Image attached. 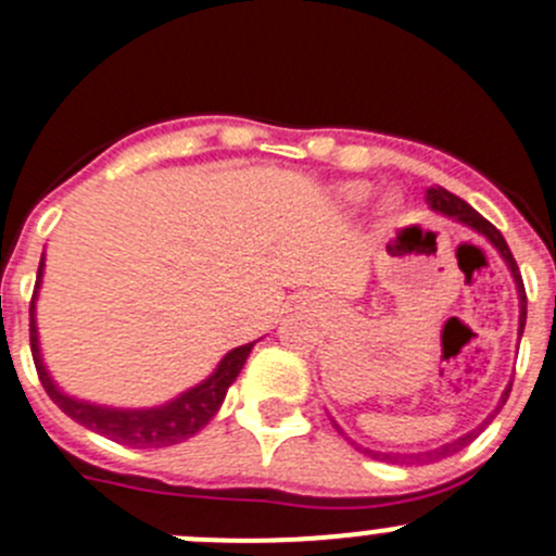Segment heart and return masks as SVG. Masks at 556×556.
I'll return each instance as SVG.
<instances>
[{
	"label": "heart",
	"instance_id": "1",
	"mask_svg": "<svg viewBox=\"0 0 556 556\" xmlns=\"http://www.w3.org/2000/svg\"><path fill=\"white\" fill-rule=\"evenodd\" d=\"M368 195H371V188L363 182H352L344 188V199L352 201V204H361V201H366Z\"/></svg>",
	"mask_w": 556,
	"mask_h": 556
}]
</instances>
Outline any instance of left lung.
Returning a JSON list of instances; mask_svg holds the SVG:
<instances>
[{
	"instance_id": "obj_1",
	"label": "left lung",
	"mask_w": 556,
	"mask_h": 556,
	"mask_svg": "<svg viewBox=\"0 0 556 556\" xmlns=\"http://www.w3.org/2000/svg\"><path fill=\"white\" fill-rule=\"evenodd\" d=\"M428 204L433 206L435 212H444V215H450V217H454V220L465 223V226H470V228H473V231H479L481 237L490 239V242L497 247V252H501V255L506 257V263H508V268H511L514 279H517V290H519V304H521V314H519V336H521V330H525V319H527V293H525V282H521L519 266H517V261H514V255H511V250H508V244H506V239H503V233L497 231V228L492 226V223L486 220V217H481L479 212L473 210V206L465 204V201L459 199V195L450 193V190H446V188H428ZM508 392H511V384H508L506 392H503L501 406L508 401ZM501 406H497V412H501ZM497 412H495V414H497ZM495 414H492V417H495ZM492 417H490V419H492ZM490 419H486L484 425H490ZM484 425H481L479 430H470V433L463 435V439H457V441H452V444L441 446V450L428 452V457H446V454L459 452L465 444H470V441H473L476 435H479L481 430H484ZM368 454H374V452H368ZM374 457H379V454H374ZM382 457H387V459H401V454H397V457H392V454H382ZM414 457H419V454H414Z\"/></svg>"
}]
</instances>
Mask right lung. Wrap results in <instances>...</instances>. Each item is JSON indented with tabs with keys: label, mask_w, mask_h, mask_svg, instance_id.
<instances>
[{
	"label": "right lung",
	"mask_w": 556,
	"mask_h": 556,
	"mask_svg": "<svg viewBox=\"0 0 556 556\" xmlns=\"http://www.w3.org/2000/svg\"><path fill=\"white\" fill-rule=\"evenodd\" d=\"M42 263L39 261L37 268V285L35 295H31L29 306V341H31V357H35L37 377L42 382L45 392L50 395V401L72 417L75 422H80L83 428L93 430V433L106 435L110 441H117L123 446H134V450H161V446L179 444V441L190 439V435L199 433L206 422L217 414L223 397H226L228 387L233 384V379L242 371L247 355H250L252 344L237 346V350L228 352L220 361V366L215 368L206 382H201L193 390L182 392L179 397H174L172 403L161 408H142V412H123V408H106L97 406V403L75 401L72 395L61 392L53 384V379L48 377L42 366V357H39V344H37V323H35V299L39 290V277H42Z\"/></svg>",
	"instance_id": "1"
}]
</instances>
